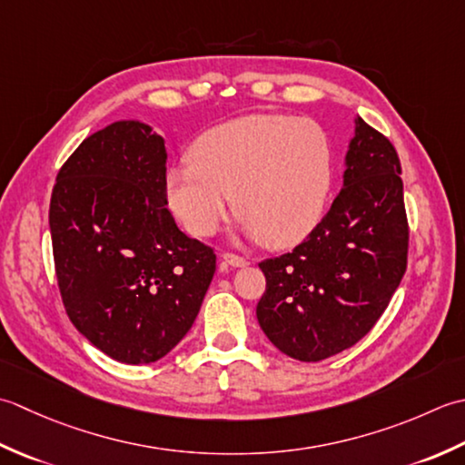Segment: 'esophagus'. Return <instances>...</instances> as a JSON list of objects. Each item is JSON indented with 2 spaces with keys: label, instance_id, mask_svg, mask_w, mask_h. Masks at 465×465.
<instances>
[{
  "label": "esophagus",
  "instance_id": "34e87169",
  "mask_svg": "<svg viewBox=\"0 0 465 465\" xmlns=\"http://www.w3.org/2000/svg\"><path fill=\"white\" fill-rule=\"evenodd\" d=\"M223 262H226V264H231V267H234V269H241V267H246V259H242V257H239V254H232V252H224L223 254Z\"/></svg>",
  "mask_w": 465,
  "mask_h": 465
}]
</instances>
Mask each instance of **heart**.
Wrapping results in <instances>:
<instances>
[{"instance_id": "1", "label": "heart", "mask_w": 465, "mask_h": 465, "mask_svg": "<svg viewBox=\"0 0 465 465\" xmlns=\"http://www.w3.org/2000/svg\"><path fill=\"white\" fill-rule=\"evenodd\" d=\"M193 164L166 173V203L194 236H211L231 211L264 244L307 239L325 213L333 148L317 122L249 114L206 130L191 148Z\"/></svg>"}]
</instances>
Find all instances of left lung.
Instances as JSON below:
<instances>
[{
  "label": "left lung",
  "mask_w": 465,
  "mask_h": 465,
  "mask_svg": "<svg viewBox=\"0 0 465 465\" xmlns=\"http://www.w3.org/2000/svg\"><path fill=\"white\" fill-rule=\"evenodd\" d=\"M395 148L361 118L345 154L343 184L292 252L262 261L257 305L271 343L299 361H321L365 337L407 267V219Z\"/></svg>",
  "instance_id": "left-lung-1"
}]
</instances>
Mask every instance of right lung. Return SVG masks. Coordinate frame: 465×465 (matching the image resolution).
<instances>
[{
	"instance_id": "add662e5",
	"label": "right lung",
	"mask_w": 465,
	"mask_h": 465,
	"mask_svg": "<svg viewBox=\"0 0 465 465\" xmlns=\"http://www.w3.org/2000/svg\"><path fill=\"white\" fill-rule=\"evenodd\" d=\"M164 138L140 120L94 132L55 178L50 232L70 321L120 363L148 365L180 343L216 269L166 208Z\"/></svg>"
}]
</instances>
